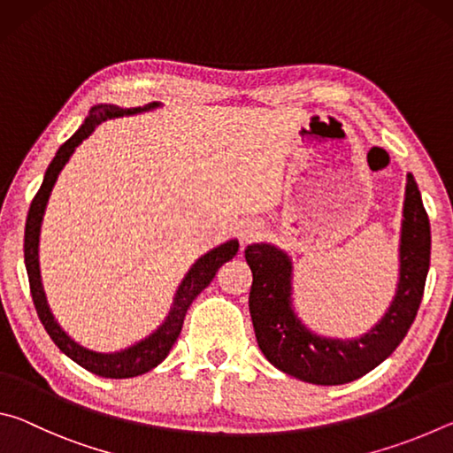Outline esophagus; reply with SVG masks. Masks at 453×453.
Here are the masks:
<instances>
[{"label":"esophagus","mask_w":453,"mask_h":453,"mask_svg":"<svg viewBox=\"0 0 453 453\" xmlns=\"http://www.w3.org/2000/svg\"><path fill=\"white\" fill-rule=\"evenodd\" d=\"M262 224H259V221H250L248 226L243 227V232H242V237L245 242H254V240H257L259 235H262Z\"/></svg>","instance_id":"34e87169"}]
</instances>
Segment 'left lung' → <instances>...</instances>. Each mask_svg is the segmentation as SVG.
Here are the masks:
<instances>
[{
	"mask_svg": "<svg viewBox=\"0 0 453 453\" xmlns=\"http://www.w3.org/2000/svg\"><path fill=\"white\" fill-rule=\"evenodd\" d=\"M432 234L418 183L408 173L400 243V283L386 316L357 340H329L311 334L291 310V262L270 243L245 248L254 281L250 313L257 346L283 373L318 383H340L362 378L394 354L418 316L429 270Z\"/></svg>",
	"mask_w": 453,
	"mask_h": 453,
	"instance_id": "8db88e82",
	"label": "left lung"
}]
</instances>
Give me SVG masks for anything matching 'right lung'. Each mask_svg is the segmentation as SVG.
<instances>
[{"label":"right lung","instance_id":"obj_1","mask_svg":"<svg viewBox=\"0 0 453 453\" xmlns=\"http://www.w3.org/2000/svg\"><path fill=\"white\" fill-rule=\"evenodd\" d=\"M156 105L157 104L153 102L143 107H132V110H121V107H116V105L91 107L88 119L83 121L81 127L70 137V140L61 145L56 153V157L51 159L48 172H45L42 188L37 189V194L32 199V205H29V211H27L26 235H24V257H26L29 289H32V300H34L37 316H40L45 332L50 334L53 343H56V346L64 351L67 357H72L75 364L86 367L88 372L102 375V378H116V380L134 378V375H142L145 372L153 370L157 364H162L165 356L170 354L175 340H178L183 326V318H186V311L191 305V302L196 300L199 291L210 286V281L213 280V275H216L219 267L226 262H229V259L237 254V250H240L237 240H232V242L221 243L219 248H213L203 257H199L194 264V267L188 272L186 280L181 281L178 294H175L173 308L170 311V316H167V319L162 324V327H159L156 334H151L148 340L135 343V346L127 348L124 351H118V354H97V351L81 348L80 343H75L72 340V337H67L64 329L58 326V321L53 319L51 311L48 308V302H45V294L40 280V264H37L40 226H42L43 210H45V203H48L53 183H56L61 167H64L67 159H70L73 150L78 148V145L86 140L91 132H94L96 126H99L102 121L110 118L129 116V113L151 110V107Z\"/></svg>","mask_w":453,"mask_h":453}]
</instances>
